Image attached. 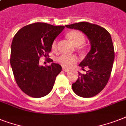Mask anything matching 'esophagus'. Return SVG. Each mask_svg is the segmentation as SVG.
I'll list each match as a JSON object with an SVG mask.
<instances>
[{"label":"esophagus","mask_w":126,"mask_h":126,"mask_svg":"<svg viewBox=\"0 0 126 126\" xmlns=\"http://www.w3.org/2000/svg\"><path fill=\"white\" fill-rule=\"evenodd\" d=\"M62 70H63L64 72H68V71H69V69H67V68H65V67H63V68H62Z\"/></svg>","instance_id":"1"}]
</instances>
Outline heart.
Here are the masks:
<instances>
[{"label": "heart", "instance_id": "obj_1", "mask_svg": "<svg viewBox=\"0 0 126 126\" xmlns=\"http://www.w3.org/2000/svg\"><path fill=\"white\" fill-rule=\"evenodd\" d=\"M67 37L70 41L75 46H79L82 45L86 41V38L84 34L79 31H72L67 34ZM51 49L53 52H57L58 49V43L55 39L52 42L51 45ZM79 59L77 55L61 54L57 57L56 61L59 64L65 67H71L73 65L78 61Z\"/></svg>", "mask_w": 126, "mask_h": 126}]
</instances>
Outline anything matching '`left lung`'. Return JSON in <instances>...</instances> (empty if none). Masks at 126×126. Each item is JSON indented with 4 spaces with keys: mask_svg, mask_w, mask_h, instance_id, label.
Wrapping results in <instances>:
<instances>
[{
    "mask_svg": "<svg viewBox=\"0 0 126 126\" xmlns=\"http://www.w3.org/2000/svg\"><path fill=\"white\" fill-rule=\"evenodd\" d=\"M69 29L81 31L88 36L91 44V50L79 66L85 75L79 72V78L72 84L73 92L82 97H92L97 95L105 87L110 77L114 49L110 34L105 29L88 22H80L65 25Z\"/></svg>",
    "mask_w": 126,
    "mask_h": 126,
    "instance_id": "1",
    "label": "left lung"
}]
</instances>
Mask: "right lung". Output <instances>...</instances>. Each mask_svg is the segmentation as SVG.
<instances>
[{
  "label": "right lung",
  "instance_id": "obj_1",
  "mask_svg": "<svg viewBox=\"0 0 126 126\" xmlns=\"http://www.w3.org/2000/svg\"><path fill=\"white\" fill-rule=\"evenodd\" d=\"M65 27L45 23L27 25L17 32L11 46L10 65L15 80L21 91L38 98L51 92L61 66L52 63L46 67L39 65L42 56L49 57L51 45ZM52 62L50 58L46 59Z\"/></svg>",
  "mask_w": 126,
  "mask_h": 126
}]
</instances>
